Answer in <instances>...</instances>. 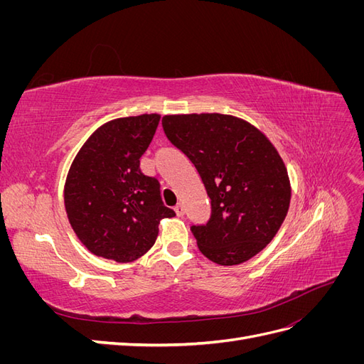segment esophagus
I'll return each instance as SVG.
<instances>
[{
    "mask_svg": "<svg viewBox=\"0 0 364 364\" xmlns=\"http://www.w3.org/2000/svg\"><path fill=\"white\" fill-rule=\"evenodd\" d=\"M174 213H176V215L178 217H182L183 214H185V208H183V205L182 203H178L174 206Z\"/></svg>",
    "mask_w": 364,
    "mask_h": 364,
    "instance_id": "34e87169",
    "label": "esophagus"
}]
</instances>
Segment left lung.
<instances>
[{"label":"left lung","mask_w":364,"mask_h":364,"mask_svg":"<svg viewBox=\"0 0 364 364\" xmlns=\"http://www.w3.org/2000/svg\"><path fill=\"white\" fill-rule=\"evenodd\" d=\"M165 135L199 171L211 199L206 225L191 226L203 255L235 266L266 247L289 213L287 168L269 138L223 114L165 115Z\"/></svg>","instance_id":"1"}]
</instances>
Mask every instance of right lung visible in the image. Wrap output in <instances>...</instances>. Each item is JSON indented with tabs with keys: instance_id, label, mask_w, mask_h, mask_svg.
Here are the masks:
<instances>
[{
	"instance_id": "add662e5",
	"label": "right lung",
	"mask_w": 364,
	"mask_h": 364,
	"mask_svg": "<svg viewBox=\"0 0 364 364\" xmlns=\"http://www.w3.org/2000/svg\"><path fill=\"white\" fill-rule=\"evenodd\" d=\"M161 115L144 114L107 121L74 158L63 200L70 225L94 255L130 262L155 245L164 205L158 179L139 168Z\"/></svg>"
}]
</instances>
